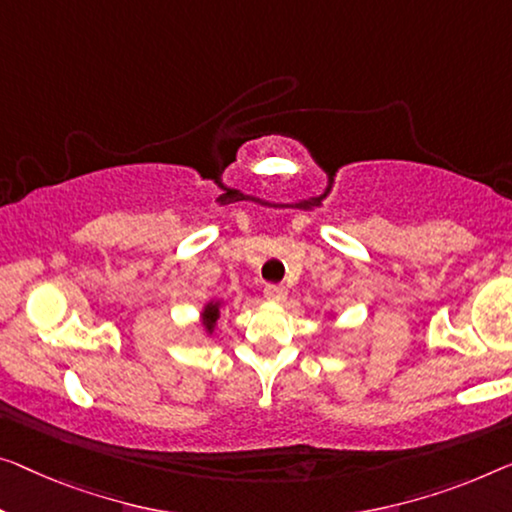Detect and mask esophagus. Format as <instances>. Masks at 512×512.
<instances>
[{
    "label": "esophagus",
    "instance_id": "34e87169",
    "mask_svg": "<svg viewBox=\"0 0 512 512\" xmlns=\"http://www.w3.org/2000/svg\"><path fill=\"white\" fill-rule=\"evenodd\" d=\"M264 296H266V301H271V303H285L287 289L282 285H266Z\"/></svg>",
    "mask_w": 512,
    "mask_h": 512
}]
</instances>
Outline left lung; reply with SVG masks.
I'll use <instances>...</instances> for the list:
<instances>
[{
	"instance_id": "left-lung-1",
	"label": "left lung",
	"mask_w": 512,
	"mask_h": 512,
	"mask_svg": "<svg viewBox=\"0 0 512 512\" xmlns=\"http://www.w3.org/2000/svg\"><path fill=\"white\" fill-rule=\"evenodd\" d=\"M333 317H335V315H333V312H331V319H333Z\"/></svg>"
}]
</instances>
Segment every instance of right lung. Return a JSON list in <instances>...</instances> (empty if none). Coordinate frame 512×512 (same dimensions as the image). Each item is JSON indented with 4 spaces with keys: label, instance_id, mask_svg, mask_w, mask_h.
<instances>
[{
    "label": "right lung",
    "instance_id": "obj_1",
    "mask_svg": "<svg viewBox=\"0 0 512 512\" xmlns=\"http://www.w3.org/2000/svg\"><path fill=\"white\" fill-rule=\"evenodd\" d=\"M227 308V303L223 299H209L202 305L200 310V326L207 335H213L220 324V317H223V310Z\"/></svg>",
    "mask_w": 512,
    "mask_h": 512
}]
</instances>
